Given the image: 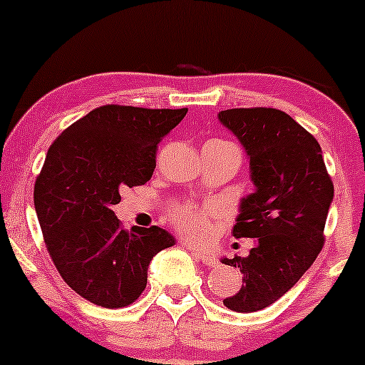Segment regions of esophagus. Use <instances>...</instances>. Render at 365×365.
Masks as SVG:
<instances>
[{"label": "esophagus", "instance_id": "obj_1", "mask_svg": "<svg viewBox=\"0 0 365 365\" xmlns=\"http://www.w3.org/2000/svg\"><path fill=\"white\" fill-rule=\"evenodd\" d=\"M188 249L192 250V254L195 255V259H199L200 262L202 264H206V266H209V267H215L216 264H217V261L215 257H212L211 254H206V252H202V250H197V249H192L190 245H188Z\"/></svg>", "mask_w": 365, "mask_h": 365}]
</instances>
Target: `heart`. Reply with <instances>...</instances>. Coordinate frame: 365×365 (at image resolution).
Instances as JSON below:
<instances>
[{
	"mask_svg": "<svg viewBox=\"0 0 365 365\" xmlns=\"http://www.w3.org/2000/svg\"><path fill=\"white\" fill-rule=\"evenodd\" d=\"M209 144H220L235 148L233 144L225 140H212ZM237 149V148H235ZM216 216V211L212 207H195V206H182L173 207L170 211V220L183 235L192 238L195 242L206 240L211 230V220Z\"/></svg>",
	"mask_w": 365,
	"mask_h": 365,
	"instance_id": "1",
	"label": "heart"
}]
</instances>
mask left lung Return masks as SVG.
Here are the masks:
<instances>
[{"label": "left lung", "mask_w": 365, "mask_h": 365, "mask_svg": "<svg viewBox=\"0 0 365 365\" xmlns=\"http://www.w3.org/2000/svg\"><path fill=\"white\" fill-rule=\"evenodd\" d=\"M244 145L255 192L240 200L235 238H255L247 257L221 259L244 274L230 311L255 312L282 299L324 245L334 187L319 142L274 108H235L217 115Z\"/></svg>", "instance_id": "8db88e82"}]
</instances>
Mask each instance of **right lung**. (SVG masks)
Returning a JSON list of instances; mask_svg holds the SVG:
<instances>
[{"mask_svg": "<svg viewBox=\"0 0 365 365\" xmlns=\"http://www.w3.org/2000/svg\"><path fill=\"white\" fill-rule=\"evenodd\" d=\"M182 110L106 104L53 142L34 187L44 244L72 290L106 309L127 307L148 284L149 262L175 238L159 226L125 230L111 211L123 187L144 185Z\"/></svg>", "mask_w": 365, "mask_h": 365, "instance_id": "add662e5", "label": "right lung"}]
</instances>
